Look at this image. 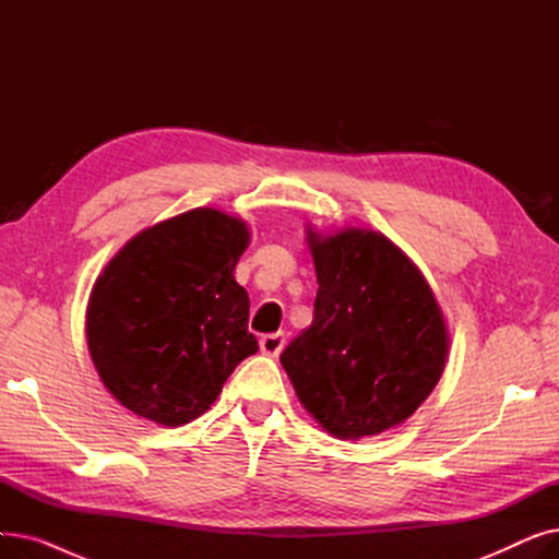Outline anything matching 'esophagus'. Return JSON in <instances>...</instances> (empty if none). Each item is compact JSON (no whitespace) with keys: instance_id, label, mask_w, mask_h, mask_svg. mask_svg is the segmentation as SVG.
<instances>
[{"instance_id":"obj_1","label":"esophagus","mask_w":559,"mask_h":559,"mask_svg":"<svg viewBox=\"0 0 559 559\" xmlns=\"http://www.w3.org/2000/svg\"><path fill=\"white\" fill-rule=\"evenodd\" d=\"M285 346V335L283 333H272V335H264L260 337V350L264 356H272L276 358Z\"/></svg>"}]
</instances>
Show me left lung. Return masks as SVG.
Returning a JSON list of instances; mask_svg holds the SVG:
<instances>
[{"instance_id":"obj_1","label":"left lung","mask_w":559,"mask_h":559,"mask_svg":"<svg viewBox=\"0 0 559 559\" xmlns=\"http://www.w3.org/2000/svg\"><path fill=\"white\" fill-rule=\"evenodd\" d=\"M312 324L281 354L308 415L337 439L401 426L442 378L449 326L417 264L383 233L308 224Z\"/></svg>"}]
</instances>
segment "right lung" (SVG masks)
<instances>
[{
    "label": "right lung",
    "instance_id": "right-lung-1",
    "mask_svg": "<svg viewBox=\"0 0 559 559\" xmlns=\"http://www.w3.org/2000/svg\"><path fill=\"white\" fill-rule=\"evenodd\" d=\"M245 219L192 209L140 230L97 276L85 340L110 396L129 413L176 428L219 396L258 350L249 295L233 272L249 247Z\"/></svg>",
    "mask_w": 559,
    "mask_h": 559
}]
</instances>
